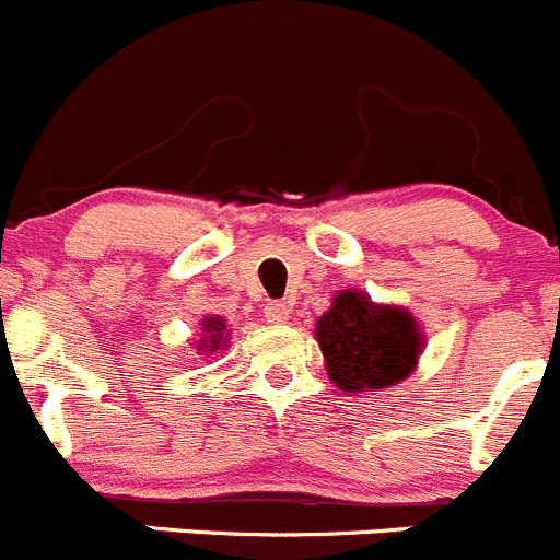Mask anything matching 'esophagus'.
<instances>
[{"label":"esophagus","instance_id":"esophagus-1","mask_svg":"<svg viewBox=\"0 0 560 560\" xmlns=\"http://www.w3.org/2000/svg\"><path fill=\"white\" fill-rule=\"evenodd\" d=\"M264 315H267V320H272V324H285L288 315H291V307H288L285 302H269L267 307H264Z\"/></svg>","mask_w":560,"mask_h":560}]
</instances>
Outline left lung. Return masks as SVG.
<instances>
[{
    "mask_svg": "<svg viewBox=\"0 0 560 560\" xmlns=\"http://www.w3.org/2000/svg\"><path fill=\"white\" fill-rule=\"evenodd\" d=\"M315 337L329 378L342 392L386 389L406 378L422 351V335L408 313L381 307L357 291H340L318 318Z\"/></svg>",
    "mask_w": 560,
    "mask_h": 560,
    "instance_id": "left-lung-1",
    "label": "left lung"
}]
</instances>
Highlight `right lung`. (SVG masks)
Here are the masks:
<instances>
[{
	"label": "right lung",
	"mask_w": 560,
	"mask_h": 560,
	"mask_svg": "<svg viewBox=\"0 0 560 560\" xmlns=\"http://www.w3.org/2000/svg\"><path fill=\"white\" fill-rule=\"evenodd\" d=\"M203 329L209 331V335H212V342H209V351H218L220 348V342H223V331H225V326H223V320L220 318H207V326H203Z\"/></svg>",
	"instance_id": "1"
}]
</instances>
